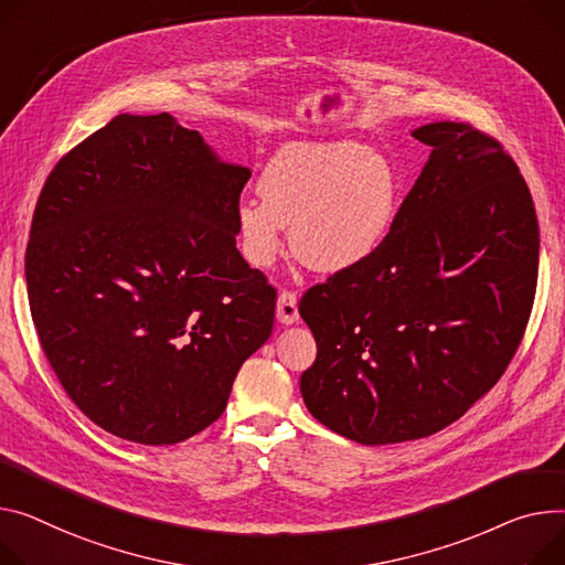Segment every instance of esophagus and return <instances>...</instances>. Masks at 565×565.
<instances>
[{
    "mask_svg": "<svg viewBox=\"0 0 565 565\" xmlns=\"http://www.w3.org/2000/svg\"><path fill=\"white\" fill-rule=\"evenodd\" d=\"M277 320L281 324H295L299 320L297 295L292 290L279 292V297H277Z\"/></svg>",
    "mask_w": 565,
    "mask_h": 565,
    "instance_id": "obj_1",
    "label": "esophagus"
}]
</instances>
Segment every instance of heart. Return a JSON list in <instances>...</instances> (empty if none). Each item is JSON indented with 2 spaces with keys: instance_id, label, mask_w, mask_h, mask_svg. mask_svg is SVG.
I'll return each instance as SVG.
<instances>
[{
  "instance_id": "b5f03b06",
  "label": "heart",
  "mask_w": 565,
  "mask_h": 565,
  "mask_svg": "<svg viewBox=\"0 0 565 565\" xmlns=\"http://www.w3.org/2000/svg\"><path fill=\"white\" fill-rule=\"evenodd\" d=\"M256 193L236 209L245 258L270 268L290 227L292 254L324 275L350 270L386 241L399 202L393 163L359 142H299L284 147L263 168Z\"/></svg>"
}]
</instances>
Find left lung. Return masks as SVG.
I'll return each instance as SVG.
<instances>
[{"label":"left lung","mask_w":565,"mask_h":565,"mask_svg":"<svg viewBox=\"0 0 565 565\" xmlns=\"http://www.w3.org/2000/svg\"><path fill=\"white\" fill-rule=\"evenodd\" d=\"M413 138L431 154L382 247L299 302L318 345L305 404L361 445L459 420L502 377L536 292L539 220L502 145L449 120Z\"/></svg>","instance_id":"left-lung-1"}]
</instances>
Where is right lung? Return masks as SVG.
<instances>
[{"label":"right lung","instance_id":"right-lung-1","mask_svg":"<svg viewBox=\"0 0 565 565\" xmlns=\"http://www.w3.org/2000/svg\"><path fill=\"white\" fill-rule=\"evenodd\" d=\"M249 174L170 113H122L47 177L24 260L31 318L61 386L108 434H200L270 338L277 292L236 249Z\"/></svg>","mask_w":565,"mask_h":565}]
</instances>
